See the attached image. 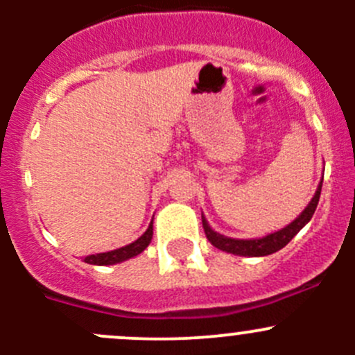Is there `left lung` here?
<instances>
[{
    "label": "left lung",
    "instance_id": "1",
    "mask_svg": "<svg viewBox=\"0 0 355 355\" xmlns=\"http://www.w3.org/2000/svg\"><path fill=\"white\" fill-rule=\"evenodd\" d=\"M321 185H323V178H321L320 185H318L316 192H314L313 199L311 202L307 204L306 209L292 221L288 223L287 227H284L282 230L273 232V234H268L264 237L259 239H232V237H225V235L218 234L214 232L213 228L209 227L207 220L204 218L202 214V228L206 232L207 241L211 242L216 249L225 250V252L235 254V256H249V257H261V256H270V254L277 252V250L284 249L285 245L306 227L307 223L313 218L314 211H316L318 202H320V196H321Z\"/></svg>",
    "mask_w": 355,
    "mask_h": 355
}]
</instances>
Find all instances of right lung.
Masks as SVG:
<instances>
[{"mask_svg":"<svg viewBox=\"0 0 355 355\" xmlns=\"http://www.w3.org/2000/svg\"><path fill=\"white\" fill-rule=\"evenodd\" d=\"M153 239V220L149 223L148 230L141 235L135 242L132 244L120 247V249L108 250V252H99V254H91V256H85L84 261L87 264H96V266H110V264H118L123 263V261L132 259V257L139 256L142 250L151 244Z\"/></svg>","mask_w":355,"mask_h":355,"instance_id":"obj_1","label":"right lung"}]
</instances>
